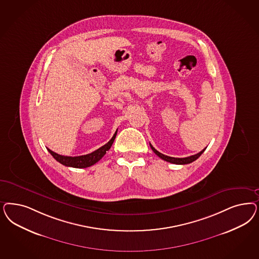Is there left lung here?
<instances>
[{
	"label": "left lung",
	"instance_id": "1",
	"mask_svg": "<svg viewBox=\"0 0 259 259\" xmlns=\"http://www.w3.org/2000/svg\"><path fill=\"white\" fill-rule=\"evenodd\" d=\"M150 148H151V150H153V152H154L157 156H159L160 158H162L163 160L167 161V162H169V163H172V164H177V165H186V164L192 163V162L195 161L196 159L198 158L201 154L206 150V148H205L204 150H201L200 152H198V153H196V154H194V155H192V156H189V157H185V158H176V157H170V156H167V155H165V154H162L161 152H159L158 150H155V149L151 146V144H150Z\"/></svg>",
	"mask_w": 259,
	"mask_h": 259
}]
</instances>
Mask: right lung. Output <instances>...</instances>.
<instances>
[{"mask_svg":"<svg viewBox=\"0 0 259 259\" xmlns=\"http://www.w3.org/2000/svg\"><path fill=\"white\" fill-rule=\"evenodd\" d=\"M116 134L117 131L115 132L114 135L112 136V138L106 145H104L103 147H101L98 150L93 151L92 153H89V154H85V155L71 157V156L60 155L58 153L52 151L50 149H48V150L50 151V154L54 157L55 160H57L59 163H61L64 166L77 167V168L91 167L92 165H94L95 163H97L107 153V151L110 149V147L112 146L113 141H114V139L116 137Z\"/></svg>","mask_w":259,"mask_h":259,"instance_id":"obj_1","label":"right lung"}]
</instances>
